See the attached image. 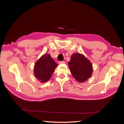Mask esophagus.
<instances>
[{
  "instance_id": "34e87169",
  "label": "esophagus",
  "mask_w": 124,
  "mask_h": 124,
  "mask_svg": "<svg viewBox=\"0 0 124 124\" xmlns=\"http://www.w3.org/2000/svg\"><path fill=\"white\" fill-rule=\"evenodd\" d=\"M59 63L60 64H64L65 63L64 61H59Z\"/></svg>"
}]
</instances>
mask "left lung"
<instances>
[{
	"instance_id": "8db88e82",
	"label": "left lung",
	"mask_w": 124,
	"mask_h": 124,
	"mask_svg": "<svg viewBox=\"0 0 124 124\" xmlns=\"http://www.w3.org/2000/svg\"><path fill=\"white\" fill-rule=\"evenodd\" d=\"M68 64L71 74L78 82H84L91 76L93 72L92 65L83 54H73Z\"/></svg>"
}]
</instances>
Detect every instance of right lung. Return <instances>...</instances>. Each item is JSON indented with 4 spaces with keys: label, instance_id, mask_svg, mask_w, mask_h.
<instances>
[{
    "label": "right lung",
    "instance_id": "right-lung-1",
    "mask_svg": "<svg viewBox=\"0 0 124 124\" xmlns=\"http://www.w3.org/2000/svg\"><path fill=\"white\" fill-rule=\"evenodd\" d=\"M57 66L50 54H44L35 63L34 73L35 78L41 83L46 82Z\"/></svg>",
    "mask_w": 124,
    "mask_h": 124
}]
</instances>
